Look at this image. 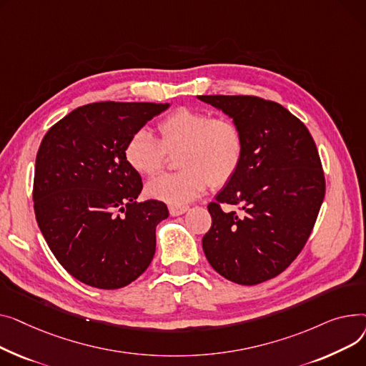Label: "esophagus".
<instances>
[{"mask_svg":"<svg viewBox=\"0 0 366 366\" xmlns=\"http://www.w3.org/2000/svg\"><path fill=\"white\" fill-rule=\"evenodd\" d=\"M189 209L187 205H169V214L171 216H182L186 211Z\"/></svg>","mask_w":366,"mask_h":366,"instance_id":"34e87169","label":"esophagus"}]
</instances>
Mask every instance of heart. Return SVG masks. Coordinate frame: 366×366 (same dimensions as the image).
Segmentation results:
<instances>
[{
  "label": "heart",
  "instance_id": "obj_1",
  "mask_svg": "<svg viewBox=\"0 0 366 366\" xmlns=\"http://www.w3.org/2000/svg\"><path fill=\"white\" fill-rule=\"evenodd\" d=\"M159 139L146 128L125 144L127 162L142 176H155L179 154L180 171L159 176L146 186L152 198L169 205H183L208 189L227 184L238 173L245 154L241 125L229 117L180 107L158 124Z\"/></svg>",
  "mask_w": 366,
  "mask_h": 366
}]
</instances>
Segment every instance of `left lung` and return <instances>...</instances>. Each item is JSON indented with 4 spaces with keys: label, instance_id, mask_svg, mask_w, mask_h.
<instances>
[{
    "label": "left lung",
    "instance_id": "8db88e82",
    "mask_svg": "<svg viewBox=\"0 0 366 366\" xmlns=\"http://www.w3.org/2000/svg\"><path fill=\"white\" fill-rule=\"evenodd\" d=\"M238 122L245 154L236 176L208 204L202 248L212 269L239 285L282 273L305 248L325 197V176L307 127L257 96H198ZM223 203L241 213L223 212Z\"/></svg>",
    "mask_w": 366,
    "mask_h": 366
}]
</instances>
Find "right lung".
Returning a JSON list of instances; mask_svg holds the SVG:
<instances>
[{"mask_svg": "<svg viewBox=\"0 0 366 366\" xmlns=\"http://www.w3.org/2000/svg\"><path fill=\"white\" fill-rule=\"evenodd\" d=\"M168 103L97 102L76 107L42 139L34 176L36 223L63 269L94 288L132 284L149 267L164 202H137L142 177L125 144Z\"/></svg>", "mask_w": 366, "mask_h": 366, "instance_id": "obj_1", "label": "right lung"}]
</instances>
